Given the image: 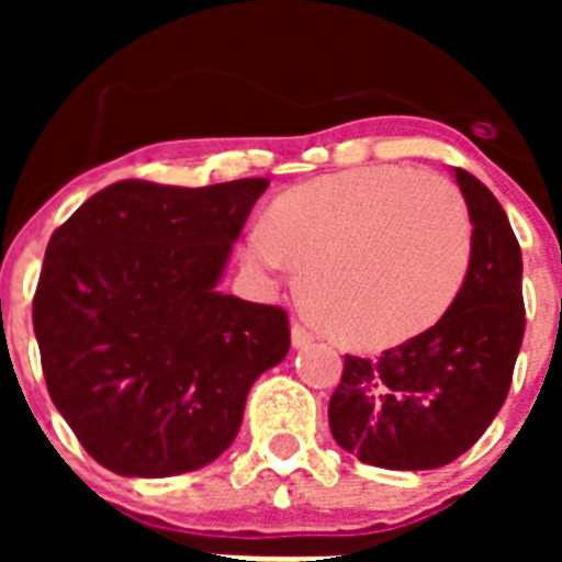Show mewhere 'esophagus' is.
<instances>
[{"instance_id": "34e87169", "label": "esophagus", "mask_w": 562, "mask_h": 562, "mask_svg": "<svg viewBox=\"0 0 562 562\" xmlns=\"http://www.w3.org/2000/svg\"><path fill=\"white\" fill-rule=\"evenodd\" d=\"M315 342V335H312V329H306L304 324H292V346L295 349H306V346H312Z\"/></svg>"}]
</instances>
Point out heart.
<instances>
[{
	"mask_svg": "<svg viewBox=\"0 0 562 562\" xmlns=\"http://www.w3.org/2000/svg\"><path fill=\"white\" fill-rule=\"evenodd\" d=\"M267 276L295 267L304 306L351 346L422 335L464 286L473 222L453 182L402 166L329 173L286 191L245 241Z\"/></svg>",
	"mask_w": 562,
	"mask_h": 562,
	"instance_id": "1",
	"label": "heart"
}]
</instances>
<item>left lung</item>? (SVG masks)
Wrapping results in <instances>:
<instances>
[{"label": "left lung", "instance_id": "1", "mask_svg": "<svg viewBox=\"0 0 562 562\" xmlns=\"http://www.w3.org/2000/svg\"><path fill=\"white\" fill-rule=\"evenodd\" d=\"M473 222L464 286L428 331L380 360L346 355L329 428L346 453L385 470H434L473 448L504 405L524 340V258L504 207L453 171Z\"/></svg>", "mask_w": 562, "mask_h": 562}]
</instances>
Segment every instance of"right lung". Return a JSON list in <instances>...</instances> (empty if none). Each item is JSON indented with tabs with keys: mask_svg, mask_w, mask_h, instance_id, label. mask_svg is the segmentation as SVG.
<instances>
[{
	"mask_svg": "<svg viewBox=\"0 0 562 562\" xmlns=\"http://www.w3.org/2000/svg\"><path fill=\"white\" fill-rule=\"evenodd\" d=\"M270 180H123L49 238L33 297L47 391L98 464L166 479L220 459L252 382L290 351L278 306L220 292Z\"/></svg>",
	"mask_w": 562,
	"mask_h": 562,
	"instance_id": "right-lung-1",
	"label": "right lung"
}]
</instances>
